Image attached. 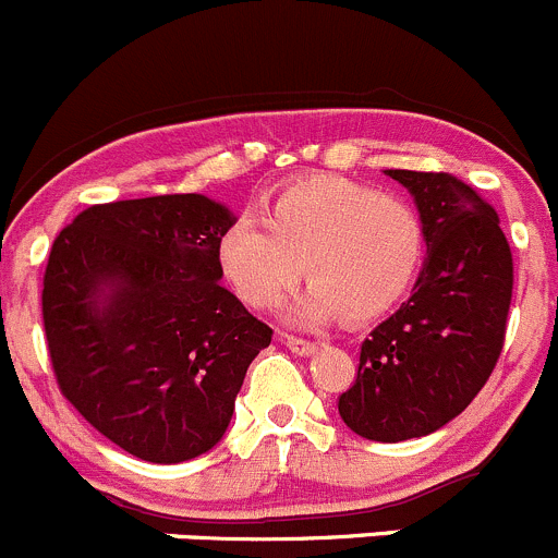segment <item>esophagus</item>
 Wrapping results in <instances>:
<instances>
[{
  "instance_id": "1",
  "label": "esophagus",
  "mask_w": 558,
  "mask_h": 558,
  "mask_svg": "<svg viewBox=\"0 0 558 558\" xmlns=\"http://www.w3.org/2000/svg\"><path fill=\"white\" fill-rule=\"evenodd\" d=\"M284 344L290 347L292 352H295V355H314V352H317V341H308V339H301V336H284Z\"/></svg>"
}]
</instances>
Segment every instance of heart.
Instances as JSON below:
<instances>
[{
	"mask_svg": "<svg viewBox=\"0 0 558 558\" xmlns=\"http://www.w3.org/2000/svg\"><path fill=\"white\" fill-rule=\"evenodd\" d=\"M423 246V219L410 201L319 175L279 192L266 222L235 217L219 239L217 260L250 306L277 308L306 271L312 284L292 303L295 323L319 325L339 312L361 323L401 301Z\"/></svg>",
	"mask_w": 558,
	"mask_h": 558,
	"instance_id": "heart-1",
	"label": "heart"
}]
</instances>
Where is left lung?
Instances as JSON below:
<instances>
[{"label":"left lung","mask_w":558,"mask_h":558,"mask_svg":"<svg viewBox=\"0 0 558 558\" xmlns=\"http://www.w3.org/2000/svg\"><path fill=\"white\" fill-rule=\"evenodd\" d=\"M415 197L426 260L410 301L361 344L339 415L357 437L404 442L453 421L505 344L512 255L494 208L450 173L385 170Z\"/></svg>","instance_id":"1"}]
</instances>
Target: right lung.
<instances>
[{
    "label": "right lung",
    "instance_id": "right-lung-1",
    "mask_svg": "<svg viewBox=\"0 0 558 558\" xmlns=\"http://www.w3.org/2000/svg\"><path fill=\"white\" fill-rule=\"evenodd\" d=\"M206 195L92 206L57 235L43 323L64 399L141 461L181 464L230 426L274 330L219 284L233 222Z\"/></svg>",
    "mask_w": 558,
    "mask_h": 558
}]
</instances>
